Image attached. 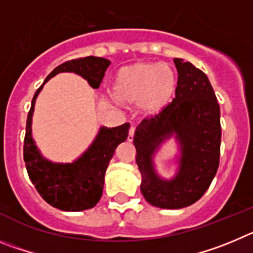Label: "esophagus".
Instances as JSON below:
<instances>
[{
    "instance_id": "34e87169",
    "label": "esophagus",
    "mask_w": 253,
    "mask_h": 253,
    "mask_svg": "<svg viewBox=\"0 0 253 253\" xmlns=\"http://www.w3.org/2000/svg\"><path fill=\"white\" fill-rule=\"evenodd\" d=\"M133 136H135V127H131L128 131V136H127V141L132 142L133 141Z\"/></svg>"
}]
</instances>
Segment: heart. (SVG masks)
Segmentation results:
<instances>
[{
  "label": "heart",
  "mask_w": 253,
  "mask_h": 253,
  "mask_svg": "<svg viewBox=\"0 0 253 253\" xmlns=\"http://www.w3.org/2000/svg\"><path fill=\"white\" fill-rule=\"evenodd\" d=\"M177 90V74L169 64L138 61L122 67L113 77L112 92L122 103L137 102L145 115H158L169 106Z\"/></svg>",
  "instance_id": "1"
}]
</instances>
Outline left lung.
I'll return each instance as SVG.
<instances>
[{
  "label": "left lung",
  "mask_w": 253,
  "mask_h": 253,
  "mask_svg": "<svg viewBox=\"0 0 253 253\" xmlns=\"http://www.w3.org/2000/svg\"><path fill=\"white\" fill-rule=\"evenodd\" d=\"M177 90L171 103L136 127L133 145L141 193L151 206L180 209L203 197L215 176L220 154V108L208 77L192 63L175 58ZM175 137L181 155L177 174L164 179L153 156L164 140Z\"/></svg>",
  "instance_id": "1"
}]
</instances>
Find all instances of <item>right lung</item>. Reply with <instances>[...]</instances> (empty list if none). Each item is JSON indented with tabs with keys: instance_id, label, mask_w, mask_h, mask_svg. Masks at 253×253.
Returning a JSON list of instances; mask_svg holds the SVG:
<instances>
[{
	"instance_id": "right-lung-1",
	"label": "right lung",
	"mask_w": 253,
	"mask_h": 253,
	"mask_svg": "<svg viewBox=\"0 0 253 253\" xmlns=\"http://www.w3.org/2000/svg\"><path fill=\"white\" fill-rule=\"evenodd\" d=\"M111 61L104 58L87 56L65 61L46 77L36 90L27 115L26 135L24 142V160L27 174L42 199L54 208L65 211L90 209L98 203L103 192L104 175L116 147L127 140L129 124L117 127L99 128L98 133L83 154L73 163H54L40 152L33 138V115L35 102L44 84L59 73H74L89 83L94 89L99 88Z\"/></svg>"
}]
</instances>
